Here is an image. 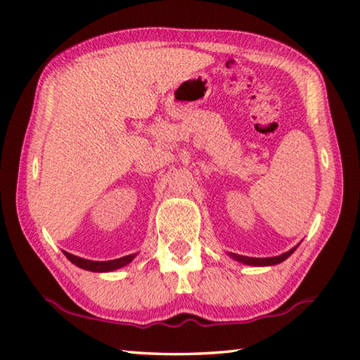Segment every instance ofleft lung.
<instances>
[{"label": "left lung", "instance_id": "8db88e82", "mask_svg": "<svg viewBox=\"0 0 360 360\" xmlns=\"http://www.w3.org/2000/svg\"><path fill=\"white\" fill-rule=\"evenodd\" d=\"M295 250L290 249L288 252H285V254H281L278 257H271V258H252V257H243V255H236V254H232V257L235 259H238V262L244 263V264H252V266H272V264H278L281 262H285V259L292 254V252Z\"/></svg>", "mask_w": 360, "mask_h": 360}]
</instances>
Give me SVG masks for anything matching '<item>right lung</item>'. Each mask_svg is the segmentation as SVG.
I'll list each match as a JSON object with an SVG mask.
<instances>
[{
    "label": "right lung",
    "instance_id": "right-lung-1",
    "mask_svg": "<svg viewBox=\"0 0 360 360\" xmlns=\"http://www.w3.org/2000/svg\"><path fill=\"white\" fill-rule=\"evenodd\" d=\"M65 255L75 266H79V267H82V269H86V271H93V272H108V271L119 269V267L128 264L136 257V254H134V255H127V257H122L117 259H111V262H91V259L75 257V255L68 254V252H65Z\"/></svg>",
    "mask_w": 360,
    "mask_h": 360
}]
</instances>
